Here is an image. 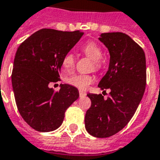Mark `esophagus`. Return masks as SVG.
<instances>
[{"label": "esophagus", "mask_w": 160, "mask_h": 160, "mask_svg": "<svg viewBox=\"0 0 160 160\" xmlns=\"http://www.w3.org/2000/svg\"><path fill=\"white\" fill-rule=\"evenodd\" d=\"M79 93H80V97H85V95H86V92L85 91H83V90H80L79 91Z\"/></svg>", "instance_id": "34e87169"}]
</instances>
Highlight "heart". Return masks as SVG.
I'll return each mask as SVG.
<instances>
[{
  "instance_id": "heart-1",
  "label": "heart",
  "mask_w": 160,
  "mask_h": 160,
  "mask_svg": "<svg viewBox=\"0 0 160 160\" xmlns=\"http://www.w3.org/2000/svg\"><path fill=\"white\" fill-rule=\"evenodd\" d=\"M83 52L94 61V67L98 70L100 67V60L102 57V51L97 44L90 42L82 47ZM75 64V57L73 54H67L62 60V67L65 71H69ZM94 81V78L90 75H72L66 79L69 85L75 86L80 90H86L88 86Z\"/></svg>"
}]
</instances>
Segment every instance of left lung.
Masks as SVG:
<instances>
[{
    "label": "left lung",
    "instance_id": "left-lung-1",
    "mask_svg": "<svg viewBox=\"0 0 160 160\" xmlns=\"http://www.w3.org/2000/svg\"><path fill=\"white\" fill-rule=\"evenodd\" d=\"M99 40L109 51V64L98 86L110 93L107 99L88 94L91 106L85 124L92 136L107 138L120 131L136 111L145 90L146 60L143 49L126 34L103 33Z\"/></svg>",
    "mask_w": 160,
    "mask_h": 160
}]
</instances>
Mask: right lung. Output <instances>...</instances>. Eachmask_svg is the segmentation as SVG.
<instances>
[{
    "instance_id": "1",
    "label": "right lung",
    "mask_w": 160,
    "mask_h": 160,
    "mask_svg": "<svg viewBox=\"0 0 160 160\" xmlns=\"http://www.w3.org/2000/svg\"><path fill=\"white\" fill-rule=\"evenodd\" d=\"M83 32L42 29L20 45L14 59L11 82L16 105L27 124L40 132L58 129L65 110L79 98L75 86L61 84L55 92L51 83L60 80L63 58Z\"/></svg>"
}]
</instances>
